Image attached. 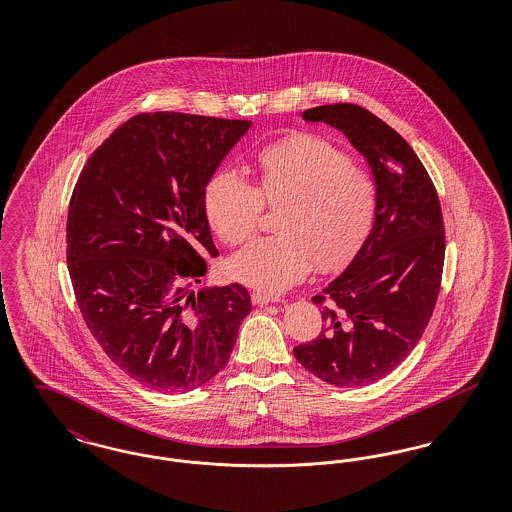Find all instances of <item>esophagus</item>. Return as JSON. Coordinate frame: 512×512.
I'll return each instance as SVG.
<instances>
[{
	"label": "esophagus",
	"instance_id": "1",
	"mask_svg": "<svg viewBox=\"0 0 512 512\" xmlns=\"http://www.w3.org/2000/svg\"><path fill=\"white\" fill-rule=\"evenodd\" d=\"M251 301H253V305L265 307L268 303H276V301H278V297L268 295V293L265 292H253V295H251Z\"/></svg>",
	"mask_w": 512,
	"mask_h": 512
}]
</instances>
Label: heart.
<instances>
[{
    "mask_svg": "<svg viewBox=\"0 0 512 512\" xmlns=\"http://www.w3.org/2000/svg\"><path fill=\"white\" fill-rule=\"evenodd\" d=\"M263 201L280 207L276 236L242 247L228 274L265 293H280L318 268L343 265L365 240L376 188L340 147L295 136L259 155V190L236 169H220L205 190L207 217L220 240L242 244L261 219Z\"/></svg>",
    "mask_w": 512,
    "mask_h": 512,
    "instance_id": "heart-1",
    "label": "heart"
}]
</instances>
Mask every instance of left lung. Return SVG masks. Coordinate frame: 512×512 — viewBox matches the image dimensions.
<instances>
[{
    "instance_id": "left-lung-1",
    "label": "left lung",
    "mask_w": 512,
    "mask_h": 512,
    "mask_svg": "<svg viewBox=\"0 0 512 512\" xmlns=\"http://www.w3.org/2000/svg\"><path fill=\"white\" fill-rule=\"evenodd\" d=\"M303 119L338 128L365 157L376 205L357 255L313 297L324 320L317 340L293 355L326 384L361 388L405 361L434 313L445 257L441 207L413 147L376 115L334 103Z\"/></svg>"
}]
</instances>
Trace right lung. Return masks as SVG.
<instances>
[{"label":"right lung","instance_id":"add662e5","mask_svg":"<svg viewBox=\"0 0 512 512\" xmlns=\"http://www.w3.org/2000/svg\"><path fill=\"white\" fill-rule=\"evenodd\" d=\"M251 128L186 113H142L90 155L74 186L67 263L103 351L155 391H192L228 363L251 297L197 290L217 257L205 188Z\"/></svg>","mask_w":512,"mask_h":512}]
</instances>
